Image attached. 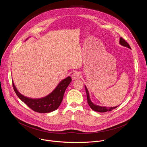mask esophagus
<instances>
[{
    "mask_svg": "<svg viewBox=\"0 0 147 147\" xmlns=\"http://www.w3.org/2000/svg\"><path fill=\"white\" fill-rule=\"evenodd\" d=\"M81 77V74L79 71H75L71 76L73 80H77Z\"/></svg>",
    "mask_w": 147,
    "mask_h": 147,
    "instance_id": "esophagus-1",
    "label": "esophagus"
}]
</instances>
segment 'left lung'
Listing matches in <instances>:
<instances>
[{
	"label": "left lung",
	"mask_w": 147,
	"mask_h": 147,
	"mask_svg": "<svg viewBox=\"0 0 147 147\" xmlns=\"http://www.w3.org/2000/svg\"><path fill=\"white\" fill-rule=\"evenodd\" d=\"M120 44L125 47H127L129 49H131L130 45H129V44L125 41L123 38H120ZM86 88V94H87V102L88 103L89 105V106L90 107V108L93 110L95 111L96 112H106L107 111H111L113 109H115V108H116L117 107H100V106H98V105H94L90 100V95H89V92L88 91L87 88V87L85 86Z\"/></svg>",
	"instance_id": "8db88e82"
}]
</instances>
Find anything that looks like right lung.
I'll use <instances>...</instances> for the list:
<instances>
[{
  "label": "right lung",
  "mask_w": 147,
  "mask_h": 147,
  "mask_svg": "<svg viewBox=\"0 0 147 147\" xmlns=\"http://www.w3.org/2000/svg\"><path fill=\"white\" fill-rule=\"evenodd\" d=\"M71 82V78L70 77L63 80L52 93L44 98L39 99L28 98L23 96L17 91L13 81H12V84L16 95L30 108L39 113H49L59 108L63 100L65 92Z\"/></svg>",
  "instance_id": "add662e5"
}]
</instances>
